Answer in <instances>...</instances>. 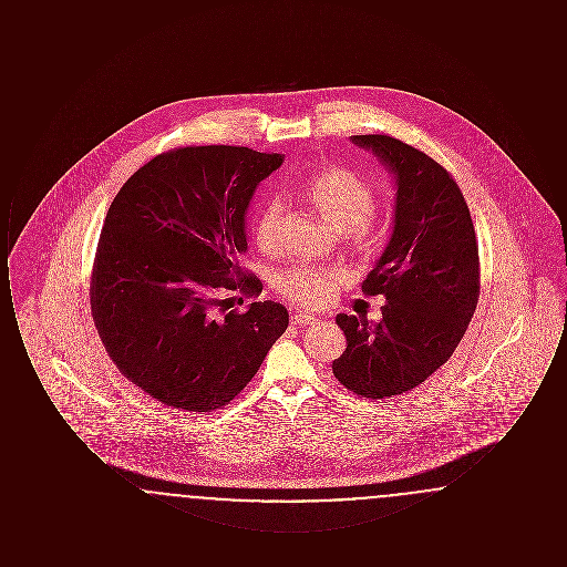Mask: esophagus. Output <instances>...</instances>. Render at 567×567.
I'll return each mask as SVG.
<instances>
[{
  "label": "esophagus",
  "mask_w": 567,
  "mask_h": 567,
  "mask_svg": "<svg viewBox=\"0 0 567 567\" xmlns=\"http://www.w3.org/2000/svg\"><path fill=\"white\" fill-rule=\"evenodd\" d=\"M312 323H317V317H312V315H306V312H296V315H291V324H296V327H303V324Z\"/></svg>",
  "instance_id": "obj_1"
}]
</instances>
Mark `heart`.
Returning a JSON list of instances; mask_svg holds the SVG:
<instances>
[{"instance_id":"obj_1","label":"heart","mask_w":567,"mask_h":567,"mask_svg":"<svg viewBox=\"0 0 567 567\" xmlns=\"http://www.w3.org/2000/svg\"><path fill=\"white\" fill-rule=\"evenodd\" d=\"M306 197L321 215L338 229L344 231L347 243L354 248H365L374 240V189L370 183L342 165H329L306 183ZM282 218L285 204L268 199L255 218V240L264 252H278L282 246ZM347 282V274L336 268L296 266L280 271L274 287L287 301L299 308L315 310L324 306Z\"/></svg>"}]
</instances>
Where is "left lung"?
Returning <instances> with one entry per match:
<instances>
[{
    "label": "left lung",
    "instance_id": "left-lung-1",
    "mask_svg": "<svg viewBox=\"0 0 567 567\" xmlns=\"http://www.w3.org/2000/svg\"><path fill=\"white\" fill-rule=\"evenodd\" d=\"M398 185L393 234L361 289L384 296L382 321L338 315L347 351L333 374L349 391L389 400L423 384L458 347L481 296L478 243L455 178L423 151L384 134L352 135Z\"/></svg>",
    "mask_w": 567,
    "mask_h": 567
}]
</instances>
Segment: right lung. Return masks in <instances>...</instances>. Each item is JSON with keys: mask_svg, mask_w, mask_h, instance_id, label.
I'll return each mask as SVG.
<instances>
[{"mask_svg": "<svg viewBox=\"0 0 567 567\" xmlns=\"http://www.w3.org/2000/svg\"><path fill=\"white\" fill-rule=\"evenodd\" d=\"M282 155L178 146L144 163L110 204L91 271V312L118 372L187 412L229 404L257 374L289 312L276 301L229 310L264 285L238 266L244 215Z\"/></svg>", "mask_w": 567, "mask_h": 567, "instance_id": "add662e5", "label": "right lung"}]
</instances>
